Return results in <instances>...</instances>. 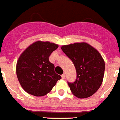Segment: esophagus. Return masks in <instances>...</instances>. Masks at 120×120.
<instances>
[{"instance_id":"1","label":"esophagus","mask_w":120,"mask_h":120,"mask_svg":"<svg viewBox=\"0 0 120 120\" xmlns=\"http://www.w3.org/2000/svg\"><path fill=\"white\" fill-rule=\"evenodd\" d=\"M65 77H66V75H65V74H63L62 75V79H65Z\"/></svg>"}]
</instances>
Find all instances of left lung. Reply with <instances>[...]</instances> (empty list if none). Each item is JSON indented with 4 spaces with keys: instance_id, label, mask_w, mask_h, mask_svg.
<instances>
[{
    "instance_id": "1",
    "label": "left lung",
    "mask_w": 120,
    "mask_h": 120,
    "mask_svg": "<svg viewBox=\"0 0 120 120\" xmlns=\"http://www.w3.org/2000/svg\"><path fill=\"white\" fill-rule=\"evenodd\" d=\"M66 56L73 62L77 78L68 84L71 93L79 98H87L94 94L103 81L105 61L101 54L86 43H75L61 47Z\"/></svg>"
}]
</instances>
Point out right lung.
<instances>
[{"instance_id": "1", "label": "right lung", "mask_w": 120, "mask_h": 120, "mask_svg": "<svg viewBox=\"0 0 120 120\" xmlns=\"http://www.w3.org/2000/svg\"><path fill=\"white\" fill-rule=\"evenodd\" d=\"M58 45L38 41L31 44L20 55L16 64L19 83L27 93L35 97L46 95L62 78L54 71V65L49 57Z\"/></svg>"}]
</instances>
